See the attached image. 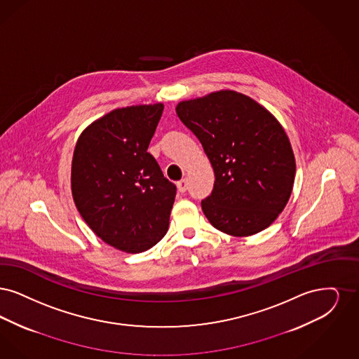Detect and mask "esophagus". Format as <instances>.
<instances>
[{
	"mask_svg": "<svg viewBox=\"0 0 359 359\" xmlns=\"http://www.w3.org/2000/svg\"><path fill=\"white\" fill-rule=\"evenodd\" d=\"M177 187H178V191L180 193H185L187 190V180H181L177 182Z\"/></svg>",
	"mask_w": 359,
	"mask_h": 359,
	"instance_id": "obj_1",
	"label": "esophagus"
}]
</instances>
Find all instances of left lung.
<instances>
[{"label":"left lung","instance_id":"1","mask_svg":"<svg viewBox=\"0 0 359 359\" xmlns=\"http://www.w3.org/2000/svg\"><path fill=\"white\" fill-rule=\"evenodd\" d=\"M181 122L198 138L215 170L201 201L209 222L244 237L268 228L290 200L295 156L278 119L247 95L222 90L177 104Z\"/></svg>","mask_w":359,"mask_h":359}]
</instances>
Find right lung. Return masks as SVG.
Masks as SVG:
<instances>
[{
	"label": "right lung",
	"mask_w": 359,
	"mask_h": 359,
	"mask_svg": "<svg viewBox=\"0 0 359 359\" xmlns=\"http://www.w3.org/2000/svg\"><path fill=\"white\" fill-rule=\"evenodd\" d=\"M163 104L112 109L79 137L71 170L80 216L104 243L140 253L166 234L177 187L147 153Z\"/></svg>",
	"instance_id": "add662e5"
}]
</instances>
